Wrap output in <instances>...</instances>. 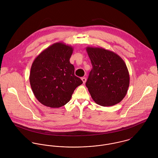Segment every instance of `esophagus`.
Listing matches in <instances>:
<instances>
[{
  "instance_id": "1",
  "label": "esophagus",
  "mask_w": 158,
  "mask_h": 158,
  "mask_svg": "<svg viewBox=\"0 0 158 158\" xmlns=\"http://www.w3.org/2000/svg\"><path fill=\"white\" fill-rule=\"evenodd\" d=\"M81 80H82V81H83V83L85 84V82H86V77H82V78H81Z\"/></svg>"
}]
</instances>
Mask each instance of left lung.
Listing matches in <instances>:
<instances>
[{
  "label": "left lung",
  "mask_w": 158,
  "mask_h": 158,
  "mask_svg": "<svg viewBox=\"0 0 158 158\" xmlns=\"http://www.w3.org/2000/svg\"><path fill=\"white\" fill-rule=\"evenodd\" d=\"M92 69L86 86L93 100L102 106L120 103L130 85L128 68L122 58L102 47H86Z\"/></svg>",
  "instance_id": "obj_1"
}]
</instances>
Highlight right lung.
<instances>
[{
    "label": "right lung",
    "mask_w": 158,
    "mask_h": 158,
    "mask_svg": "<svg viewBox=\"0 0 158 158\" xmlns=\"http://www.w3.org/2000/svg\"><path fill=\"white\" fill-rule=\"evenodd\" d=\"M73 47L56 43L43 50L34 60L30 83L37 100L43 105L60 108L68 103L77 87L83 83L70 63Z\"/></svg>",
    "instance_id": "add662e5"
}]
</instances>
